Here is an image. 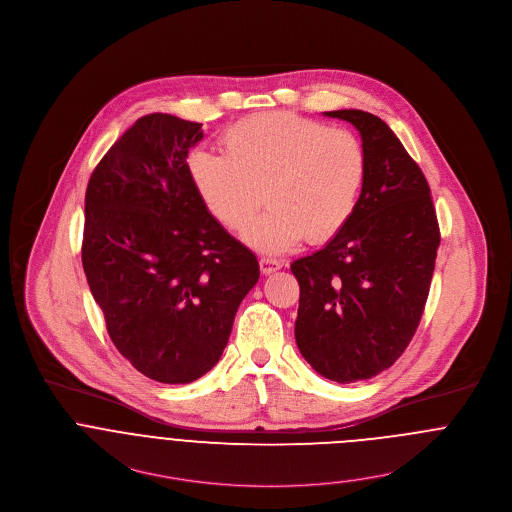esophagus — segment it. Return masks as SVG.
Here are the masks:
<instances>
[{
    "mask_svg": "<svg viewBox=\"0 0 512 512\" xmlns=\"http://www.w3.org/2000/svg\"><path fill=\"white\" fill-rule=\"evenodd\" d=\"M281 262L278 260H272V258H260V270H262V274L264 276H270V274H274V272H278L281 270Z\"/></svg>",
    "mask_w": 512,
    "mask_h": 512,
    "instance_id": "obj_1",
    "label": "esophagus"
}]
</instances>
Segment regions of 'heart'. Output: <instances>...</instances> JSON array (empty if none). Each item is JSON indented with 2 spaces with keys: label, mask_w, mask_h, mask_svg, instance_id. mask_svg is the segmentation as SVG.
Here are the masks:
<instances>
[{
  "label": "heart",
  "mask_w": 512,
  "mask_h": 512,
  "mask_svg": "<svg viewBox=\"0 0 512 512\" xmlns=\"http://www.w3.org/2000/svg\"><path fill=\"white\" fill-rule=\"evenodd\" d=\"M225 154L195 150L187 170L207 211L242 233L264 199L272 205L246 242L285 254L301 240L328 242L342 233L368 178V154L354 133L295 113L246 117L223 135Z\"/></svg>",
  "instance_id": "heart-1"
}]
</instances>
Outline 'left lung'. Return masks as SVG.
I'll use <instances>...</instances> for the list:
<instances>
[{"mask_svg": "<svg viewBox=\"0 0 512 512\" xmlns=\"http://www.w3.org/2000/svg\"><path fill=\"white\" fill-rule=\"evenodd\" d=\"M325 115L358 129L368 178L350 225L291 264L295 340L315 372L354 383L391 368L417 332L440 229L428 182L387 123L360 109Z\"/></svg>", "mask_w": 512, "mask_h": 512, "instance_id": "obj_1", "label": "left lung"}]
</instances>
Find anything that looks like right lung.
<instances>
[{
    "label": "right lung",
    "mask_w": 512,
    "mask_h": 512,
    "mask_svg": "<svg viewBox=\"0 0 512 512\" xmlns=\"http://www.w3.org/2000/svg\"><path fill=\"white\" fill-rule=\"evenodd\" d=\"M201 123L150 113L95 166L82 264L115 348L146 377L191 383L221 358L256 256L207 211L187 170Z\"/></svg>",
    "instance_id": "right-lung-1"
}]
</instances>
